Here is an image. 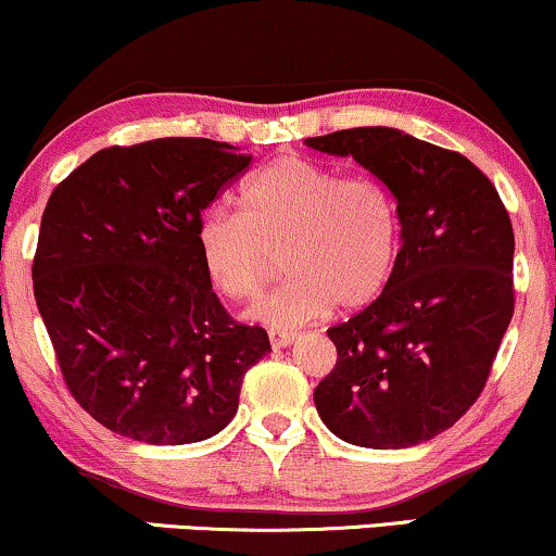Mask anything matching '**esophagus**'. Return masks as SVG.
I'll return each instance as SVG.
<instances>
[{
	"mask_svg": "<svg viewBox=\"0 0 556 556\" xmlns=\"http://www.w3.org/2000/svg\"><path fill=\"white\" fill-rule=\"evenodd\" d=\"M298 339V333L292 331H282V329H269V342L274 350H285V346H290L292 342Z\"/></svg>",
	"mask_w": 556,
	"mask_h": 556,
	"instance_id": "esophagus-1",
	"label": "esophagus"
}]
</instances>
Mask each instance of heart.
Instances as JSON below:
<instances>
[{
    "mask_svg": "<svg viewBox=\"0 0 556 556\" xmlns=\"http://www.w3.org/2000/svg\"><path fill=\"white\" fill-rule=\"evenodd\" d=\"M238 204L240 214L212 210L199 219L197 249L214 290L232 300L258 298L282 253L290 279L251 318L295 329L333 305H370L393 279L404 225L383 180L285 155L243 180Z\"/></svg>",
    "mask_w": 556,
    "mask_h": 556,
    "instance_id": "1",
    "label": "heart"
}]
</instances>
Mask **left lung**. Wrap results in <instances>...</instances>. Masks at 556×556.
Returning <instances> with one entry per match:
<instances>
[{"instance_id":"obj_1","label":"left lung","mask_w":556,"mask_h":556,"mask_svg":"<svg viewBox=\"0 0 556 556\" xmlns=\"http://www.w3.org/2000/svg\"><path fill=\"white\" fill-rule=\"evenodd\" d=\"M305 142L383 180L404 225L383 295L326 331L339 357L316 409L352 445H419L456 425L490 378L515 305L510 217L471 160L391 126Z\"/></svg>"}]
</instances>
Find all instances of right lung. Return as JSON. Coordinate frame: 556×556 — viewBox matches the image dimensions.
I'll list each match as a JSON object with an SVG mask.
<instances>
[{
  "label": "right lung",
  "instance_id": "obj_1",
  "mask_svg": "<svg viewBox=\"0 0 556 556\" xmlns=\"http://www.w3.org/2000/svg\"><path fill=\"white\" fill-rule=\"evenodd\" d=\"M249 165L227 142L165 137L100 150L53 189L33 292L66 388L111 432L212 438L271 352L261 326L227 316L197 249L202 212Z\"/></svg>",
  "mask_w": 556,
  "mask_h": 556
}]
</instances>
